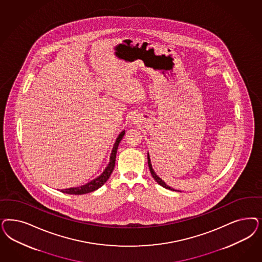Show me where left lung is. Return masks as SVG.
<instances>
[{
	"label": "left lung",
	"mask_w": 262,
	"mask_h": 262,
	"mask_svg": "<svg viewBox=\"0 0 262 262\" xmlns=\"http://www.w3.org/2000/svg\"><path fill=\"white\" fill-rule=\"evenodd\" d=\"M147 163H148V167H149V170H150V172H151V176L152 178H154L155 179V181L158 183V184H160L161 186H163L164 188H166V189H169V190H172L169 186L167 185L162 179H161L159 177H157L156 176V173L154 172V170H153V169H152L151 167V163H150V159H149V155L147 156Z\"/></svg>",
	"instance_id": "1"
}]
</instances>
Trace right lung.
Listing matches in <instances>:
<instances>
[{
    "label": "right lung",
    "mask_w": 262,
    "mask_h": 262,
    "mask_svg": "<svg viewBox=\"0 0 262 262\" xmlns=\"http://www.w3.org/2000/svg\"><path fill=\"white\" fill-rule=\"evenodd\" d=\"M124 136V131H122L119 135H118V139L115 143L114 145V148H113V151L111 154L110 163L108 165V167L105 169V170L103 171L100 177H98L97 178H95L93 181L89 182L88 184L85 185L81 186V187H77V188H70V189H64V190H61L60 192L64 193V194H88V193H91L93 192L95 190H97L98 188H100L101 186L104 185L106 183V181L110 178L114 168H115V164H116V155H117V150H118V144L120 143L121 139L123 138Z\"/></svg>",
    "instance_id": "1"
}]
</instances>
